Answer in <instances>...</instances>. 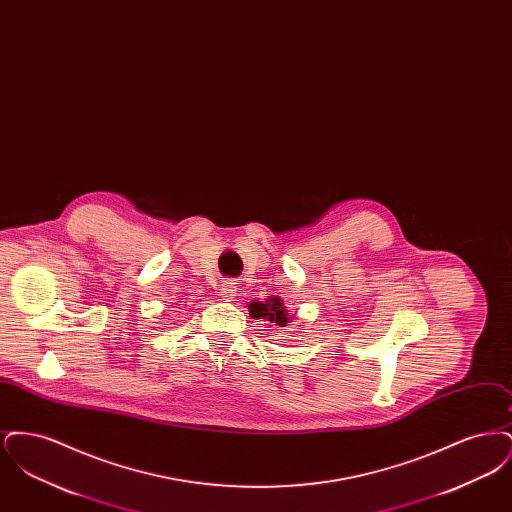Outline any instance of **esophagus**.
<instances>
[{
    "label": "esophagus",
    "instance_id": "esophagus-1",
    "mask_svg": "<svg viewBox=\"0 0 512 512\" xmlns=\"http://www.w3.org/2000/svg\"><path fill=\"white\" fill-rule=\"evenodd\" d=\"M220 295L226 299V301H234V297L238 295V284L234 280H224L220 284Z\"/></svg>",
    "mask_w": 512,
    "mask_h": 512
}]
</instances>
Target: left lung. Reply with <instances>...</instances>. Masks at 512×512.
Returning a JSON list of instances; mask_svg holds the SVG:
<instances>
[{
    "mask_svg": "<svg viewBox=\"0 0 512 512\" xmlns=\"http://www.w3.org/2000/svg\"><path fill=\"white\" fill-rule=\"evenodd\" d=\"M247 307H249V315L255 320L263 318V320H268L270 324L280 326V328H284L288 322H292L290 311L284 307V301L278 295L276 297L268 295L267 301H257L255 299Z\"/></svg>",
    "mask_w": 512,
    "mask_h": 512,
    "instance_id": "8db88e82",
    "label": "left lung"
}]
</instances>
